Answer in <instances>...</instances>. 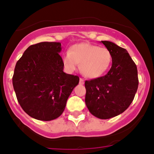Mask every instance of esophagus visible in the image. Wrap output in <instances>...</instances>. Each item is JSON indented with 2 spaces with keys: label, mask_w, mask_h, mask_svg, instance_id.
Here are the masks:
<instances>
[{
  "label": "esophagus",
  "mask_w": 154,
  "mask_h": 154,
  "mask_svg": "<svg viewBox=\"0 0 154 154\" xmlns=\"http://www.w3.org/2000/svg\"><path fill=\"white\" fill-rule=\"evenodd\" d=\"M80 84L83 85L84 84V80L83 78H80Z\"/></svg>",
  "instance_id": "34e87169"
}]
</instances>
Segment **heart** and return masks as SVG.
Returning <instances> with one entry per match:
<instances>
[{
	"instance_id": "heart-1",
	"label": "heart",
	"mask_w": 154,
	"mask_h": 154,
	"mask_svg": "<svg viewBox=\"0 0 154 154\" xmlns=\"http://www.w3.org/2000/svg\"><path fill=\"white\" fill-rule=\"evenodd\" d=\"M63 63L68 71H73L80 64L82 74L88 78H97L106 72L112 63V55L106 48L83 42L71 46L63 54Z\"/></svg>"
}]
</instances>
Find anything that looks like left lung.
I'll return each mask as SVG.
<instances>
[{"mask_svg":"<svg viewBox=\"0 0 154 154\" xmlns=\"http://www.w3.org/2000/svg\"><path fill=\"white\" fill-rule=\"evenodd\" d=\"M112 55V67L105 76L86 80L85 102L90 112L100 119L122 114L133 102L138 89L137 67L125 48L101 41Z\"/></svg>","mask_w":154,"mask_h":154,"instance_id":"8db88e82","label":"left lung"}]
</instances>
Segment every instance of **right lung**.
<instances>
[{
  "instance_id": "obj_1",
  "label": "right lung",
  "mask_w": 154,
  "mask_h": 154,
  "mask_svg": "<svg viewBox=\"0 0 154 154\" xmlns=\"http://www.w3.org/2000/svg\"><path fill=\"white\" fill-rule=\"evenodd\" d=\"M60 42H44L27 48L15 65L12 85L20 106L30 117L51 121L63 114L77 76L63 71Z\"/></svg>"
}]
</instances>
